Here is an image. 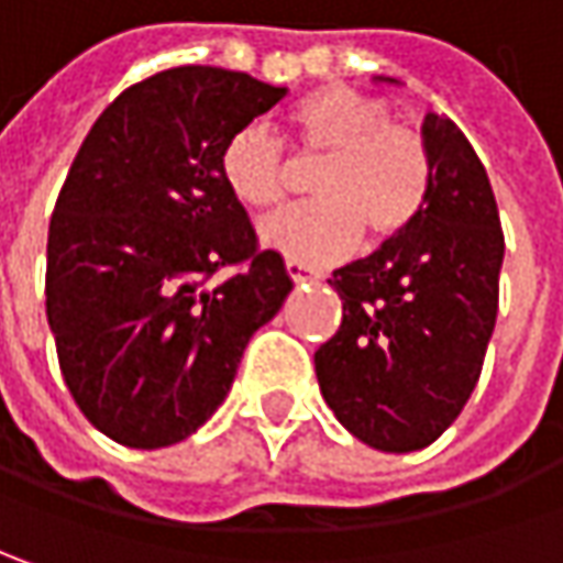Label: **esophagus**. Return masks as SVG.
I'll return each instance as SVG.
<instances>
[{"mask_svg":"<svg viewBox=\"0 0 563 563\" xmlns=\"http://www.w3.org/2000/svg\"><path fill=\"white\" fill-rule=\"evenodd\" d=\"M286 274L292 277V280H318V274L311 271V267H306L302 261H296V257H286Z\"/></svg>","mask_w":563,"mask_h":563,"instance_id":"34e87169","label":"esophagus"}]
</instances>
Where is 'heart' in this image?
<instances>
[{
  "label": "heart",
  "mask_w": 563,
  "mask_h": 563,
  "mask_svg": "<svg viewBox=\"0 0 563 563\" xmlns=\"http://www.w3.org/2000/svg\"><path fill=\"white\" fill-rule=\"evenodd\" d=\"M286 144L299 157H321L311 176L318 201L271 213L261 239L302 264L350 255L362 230L387 242L416 223L431 191V151L394 110L355 87L308 90L286 115ZM220 176L239 205L267 210L292 185L286 147L264 125H242L220 151Z\"/></svg>",
  "instance_id": "b5f03b06"
}]
</instances>
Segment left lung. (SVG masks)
Wrapping results in <instances>:
<instances>
[{
	"mask_svg": "<svg viewBox=\"0 0 563 563\" xmlns=\"http://www.w3.org/2000/svg\"><path fill=\"white\" fill-rule=\"evenodd\" d=\"M431 191L375 255L333 271L343 321L314 353L321 394L368 448L422 451L476 390L498 318L504 233L473 144L426 115Z\"/></svg>",
	"mask_w": 563,
	"mask_h": 563,
	"instance_id": "obj_1",
	"label": "left lung"
}]
</instances>
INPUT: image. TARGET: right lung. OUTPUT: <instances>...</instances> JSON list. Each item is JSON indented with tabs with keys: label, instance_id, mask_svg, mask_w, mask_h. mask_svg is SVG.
I'll return each instance as SVG.
<instances>
[{
	"label": "right lung",
	"instance_id": "1",
	"mask_svg": "<svg viewBox=\"0 0 563 563\" xmlns=\"http://www.w3.org/2000/svg\"><path fill=\"white\" fill-rule=\"evenodd\" d=\"M283 97L245 71L166 68L100 112L62 183L46 318L68 394L125 448L205 426L292 289L220 176L227 137Z\"/></svg>",
	"mask_w": 563,
	"mask_h": 563
}]
</instances>
